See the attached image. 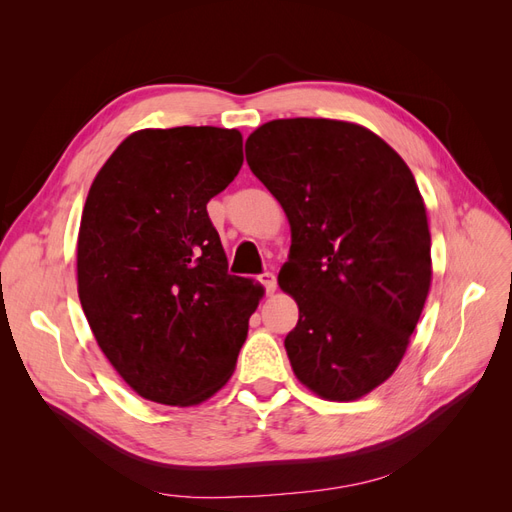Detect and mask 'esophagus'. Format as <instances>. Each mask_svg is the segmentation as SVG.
I'll list each match as a JSON object with an SVG mask.
<instances>
[{"label": "esophagus", "mask_w": 512, "mask_h": 512, "mask_svg": "<svg viewBox=\"0 0 512 512\" xmlns=\"http://www.w3.org/2000/svg\"><path fill=\"white\" fill-rule=\"evenodd\" d=\"M260 284L265 286V290H267V294H273L275 292V288H277V277H275V273H271V271H265L262 273L260 277Z\"/></svg>", "instance_id": "34e87169"}]
</instances>
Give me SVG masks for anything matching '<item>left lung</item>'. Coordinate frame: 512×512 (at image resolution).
Listing matches in <instances>:
<instances>
[{"label":"left lung","instance_id":"obj_1","mask_svg":"<svg viewBox=\"0 0 512 512\" xmlns=\"http://www.w3.org/2000/svg\"><path fill=\"white\" fill-rule=\"evenodd\" d=\"M245 156L290 222L277 282L299 305L284 339L294 376L322 399H359L404 359L431 284L414 175L380 136L335 119L269 121Z\"/></svg>","mask_w":512,"mask_h":512}]
</instances>
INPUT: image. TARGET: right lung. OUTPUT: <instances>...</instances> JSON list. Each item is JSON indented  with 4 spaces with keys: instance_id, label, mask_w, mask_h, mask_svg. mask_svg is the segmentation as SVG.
I'll return each mask as SVG.
<instances>
[{
    "instance_id": "right-lung-1",
    "label": "right lung",
    "mask_w": 512,
    "mask_h": 512,
    "mask_svg": "<svg viewBox=\"0 0 512 512\" xmlns=\"http://www.w3.org/2000/svg\"><path fill=\"white\" fill-rule=\"evenodd\" d=\"M243 164L239 130H138L91 183L76 245L79 299L132 389L196 406L237 365L262 288L228 273L207 203Z\"/></svg>"
}]
</instances>
